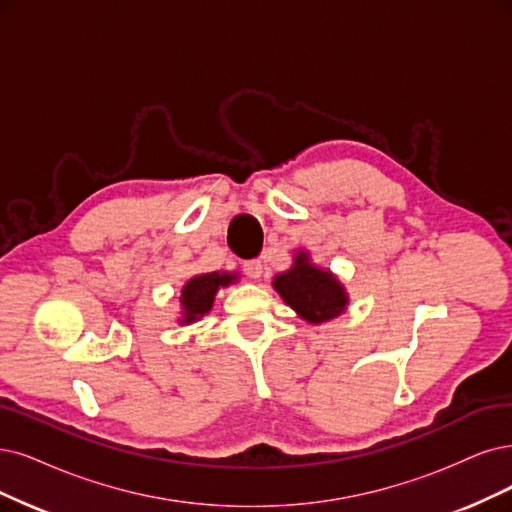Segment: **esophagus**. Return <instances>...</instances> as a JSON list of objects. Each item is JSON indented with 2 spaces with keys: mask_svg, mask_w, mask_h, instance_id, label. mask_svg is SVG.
<instances>
[{
  "mask_svg": "<svg viewBox=\"0 0 512 512\" xmlns=\"http://www.w3.org/2000/svg\"><path fill=\"white\" fill-rule=\"evenodd\" d=\"M242 272L246 274V278H251V280H259V278H261V274H263V266H261V261H259V259L244 261Z\"/></svg>",
  "mask_w": 512,
  "mask_h": 512,
  "instance_id": "obj_1",
  "label": "esophagus"
}]
</instances>
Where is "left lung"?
<instances>
[{"instance_id": "obj_1", "label": "left lung", "mask_w": 512, "mask_h": 512, "mask_svg": "<svg viewBox=\"0 0 512 512\" xmlns=\"http://www.w3.org/2000/svg\"><path fill=\"white\" fill-rule=\"evenodd\" d=\"M272 287L282 301L310 325H323L348 310L350 295L331 270L320 268L306 249H297L293 266L274 276Z\"/></svg>"}]
</instances>
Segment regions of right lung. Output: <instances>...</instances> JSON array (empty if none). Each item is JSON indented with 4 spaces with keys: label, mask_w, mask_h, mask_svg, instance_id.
Wrapping results in <instances>:
<instances>
[{
    "label": "right lung",
    "mask_w": 512,
    "mask_h": 512,
    "mask_svg": "<svg viewBox=\"0 0 512 512\" xmlns=\"http://www.w3.org/2000/svg\"><path fill=\"white\" fill-rule=\"evenodd\" d=\"M238 272H208V274H196L189 278L179 295L181 314L179 325H192L198 323L202 316L213 310L215 295L219 289H225L238 282Z\"/></svg>",
    "instance_id": "add662e5"
}]
</instances>
